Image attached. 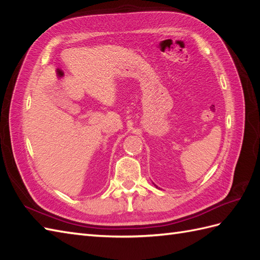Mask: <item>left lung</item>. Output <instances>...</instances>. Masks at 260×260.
<instances>
[{"label": "left lung", "mask_w": 260, "mask_h": 260, "mask_svg": "<svg viewBox=\"0 0 260 260\" xmlns=\"http://www.w3.org/2000/svg\"><path fill=\"white\" fill-rule=\"evenodd\" d=\"M155 186H156V185H155Z\"/></svg>", "instance_id": "8db88e82"}]
</instances>
